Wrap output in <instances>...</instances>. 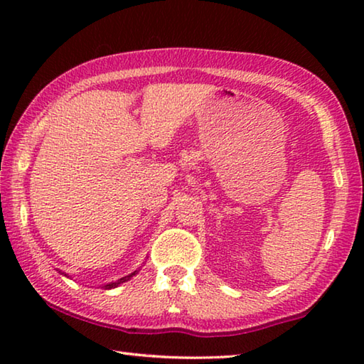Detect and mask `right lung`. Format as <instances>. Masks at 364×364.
<instances>
[{
	"label": "right lung",
	"mask_w": 364,
	"mask_h": 364,
	"mask_svg": "<svg viewBox=\"0 0 364 364\" xmlns=\"http://www.w3.org/2000/svg\"><path fill=\"white\" fill-rule=\"evenodd\" d=\"M139 269H136V271H133L132 274H128V276H123V278H120V279H117V281H114V282H109V284H104L102 287L104 289H114V287H117V286H120V284H123V282H127V281H130L134 274L138 273ZM60 274H64V276H67L65 273H63V271H59ZM67 278H69V276H67Z\"/></svg>",
	"instance_id": "right-lung-1"
}]
</instances>
